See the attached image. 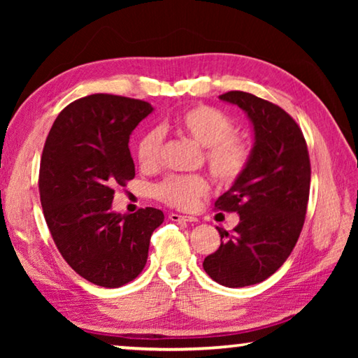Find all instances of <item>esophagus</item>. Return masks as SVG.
I'll return each mask as SVG.
<instances>
[{
  "label": "esophagus",
  "mask_w": 358,
  "mask_h": 358,
  "mask_svg": "<svg viewBox=\"0 0 358 358\" xmlns=\"http://www.w3.org/2000/svg\"><path fill=\"white\" fill-rule=\"evenodd\" d=\"M169 220L177 222V221H185V222H196L197 217L196 216H185V215H178V213H171L169 215Z\"/></svg>",
  "instance_id": "obj_1"
}]
</instances>
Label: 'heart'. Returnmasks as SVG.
<instances>
[{
	"mask_svg": "<svg viewBox=\"0 0 358 358\" xmlns=\"http://www.w3.org/2000/svg\"><path fill=\"white\" fill-rule=\"evenodd\" d=\"M180 134L205 147L203 159L211 175L222 185H234L250 167L252 148L250 142L235 136V121L213 106H192L173 121ZM164 150V131L151 128L136 145V157L145 171L161 164ZM208 181L202 175H169L153 186V196L169 207L191 210L208 191Z\"/></svg>",
	"mask_w": 358,
	"mask_h": 358,
	"instance_id": "heart-1",
	"label": "heart"
}]
</instances>
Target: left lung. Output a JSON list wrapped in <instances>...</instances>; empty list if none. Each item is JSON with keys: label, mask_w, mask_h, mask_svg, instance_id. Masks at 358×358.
Returning <instances> with one entry per match:
<instances>
[{"label": "left lung", "mask_w": 358, "mask_h": 358, "mask_svg": "<svg viewBox=\"0 0 358 358\" xmlns=\"http://www.w3.org/2000/svg\"><path fill=\"white\" fill-rule=\"evenodd\" d=\"M252 121L256 145L250 167L215 202L237 211L234 232L217 227L221 245L205 257L203 270L226 287L262 282L286 262L305 224L311 162L305 136L290 115L273 102L245 92L221 94Z\"/></svg>", "instance_id": "left-lung-1"}]
</instances>
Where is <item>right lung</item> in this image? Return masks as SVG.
Instances as JSON below:
<instances>
[{
	"instance_id": "add662e5",
	"label": "right lung",
	"mask_w": 358,
	"mask_h": 358,
	"mask_svg": "<svg viewBox=\"0 0 358 358\" xmlns=\"http://www.w3.org/2000/svg\"><path fill=\"white\" fill-rule=\"evenodd\" d=\"M150 102L90 94L66 106L42 150V211L59 254L77 275L120 287L141 275L151 234L164 221L157 208L112 213L115 187L136 177L129 136L151 113Z\"/></svg>"
}]
</instances>
